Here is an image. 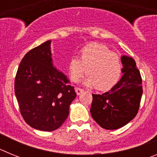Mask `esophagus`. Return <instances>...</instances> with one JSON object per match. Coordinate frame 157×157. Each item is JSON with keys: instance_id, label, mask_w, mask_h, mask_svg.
I'll use <instances>...</instances> for the list:
<instances>
[{"instance_id": "obj_1", "label": "esophagus", "mask_w": 157, "mask_h": 157, "mask_svg": "<svg viewBox=\"0 0 157 157\" xmlns=\"http://www.w3.org/2000/svg\"><path fill=\"white\" fill-rule=\"evenodd\" d=\"M83 91H84V90H82V89L78 88V87H75V92L76 94H77V95H80Z\"/></svg>"}]
</instances>
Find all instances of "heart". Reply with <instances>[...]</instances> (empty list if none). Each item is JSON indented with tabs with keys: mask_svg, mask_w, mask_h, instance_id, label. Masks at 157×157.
<instances>
[{
	"mask_svg": "<svg viewBox=\"0 0 157 157\" xmlns=\"http://www.w3.org/2000/svg\"><path fill=\"white\" fill-rule=\"evenodd\" d=\"M122 63L120 56L101 44L89 45L80 51L79 59L73 57L68 62V73L76 82L86 73L85 84L98 90H109L120 78Z\"/></svg>",
	"mask_w": 157,
	"mask_h": 157,
	"instance_id": "b5f03b06",
	"label": "heart"
}]
</instances>
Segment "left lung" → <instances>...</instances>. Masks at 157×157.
<instances>
[{
  "label": "left lung",
  "instance_id": "obj_1",
  "mask_svg": "<svg viewBox=\"0 0 157 157\" xmlns=\"http://www.w3.org/2000/svg\"><path fill=\"white\" fill-rule=\"evenodd\" d=\"M123 75L110 90L92 94L90 113L93 119L106 130H116L132 120L139 110L142 79L134 59L121 58Z\"/></svg>",
  "mask_w": 157,
  "mask_h": 157
}]
</instances>
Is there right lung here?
<instances>
[{
    "mask_svg": "<svg viewBox=\"0 0 157 157\" xmlns=\"http://www.w3.org/2000/svg\"><path fill=\"white\" fill-rule=\"evenodd\" d=\"M51 41L29 51L19 63L15 94L25 122L34 129L52 131L64 123L75 98L74 87L52 63Z\"/></svg>",
    "mask_w": 157,
    "mask_h": 157,
    "instance_id": "obj_1",
    "label": "right lung"
}]
</instances>
